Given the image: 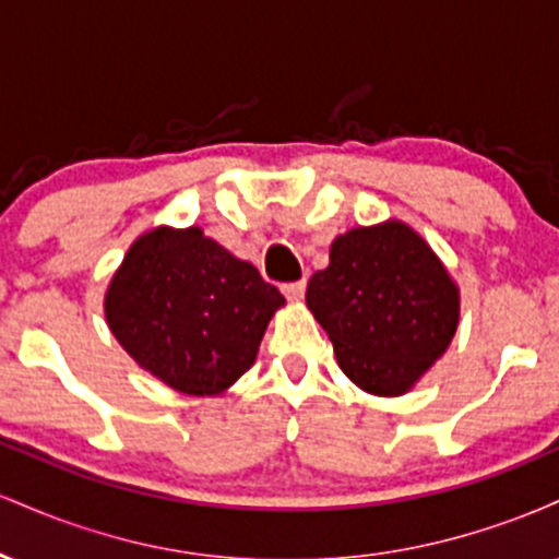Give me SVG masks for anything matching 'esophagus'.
<instances>
[{
	"label": "esophagus",
	"instance_id": "1",
	"mask_svg": "<svg viewBox=\"0 0 559 559\" xmlns=\"http://www.w3.org/2000/svg\"><path fill=\"white\" fill-rule=\"evenodd\" d=\"M281 288H284V294H286L288 299H292V301H299L301 297H305V288H307V284H305V281H294V284H284Z\"/></svg>",
	"mask_w": 559,
	"mask_h": 559
}]
</instances>
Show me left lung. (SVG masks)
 <instances>
[{"label": "left lung", "mask_w": 559, "mask_h": 559, "mask_svg": "<svg viewBox=\"0 0 559 559\" xmlns=\"http://www.w3.org/2000/svg\"><path fill=\"white\" fill-rule=\"evenodd\" d=\"M338 368L378 396H396L439 360L460 320V292L433 249L400 221L352 228L307 284Z\"/></svg>", "instance_id": "left-lung-1"}]
</instances>
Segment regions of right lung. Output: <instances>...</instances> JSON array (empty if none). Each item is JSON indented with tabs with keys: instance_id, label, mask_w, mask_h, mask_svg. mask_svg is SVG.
Returning <instances> with one entry per match:
<instances>
[{
	"instance_id": "1",
	"label": "right lung",
	"mask_w": 559,
	"mask_h": 559,
	"mask_svg": "<svg viewBox=\"0 0 559 559\" xmlns=\"http://www.w3.org/2000/svg\"><path fill=\"white\" fill-rule=\"evenodd\" d=\"M281 292L207 239L159 226L139 236L105 294L112 336L141 368L189 396L223 394L254 365Z\"/></svg>"
}]
</instances>
